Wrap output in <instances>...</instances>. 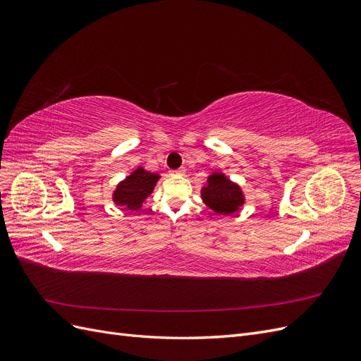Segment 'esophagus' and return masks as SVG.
Masks as SVG:
<instances>
[{"mask_svg": "<svg viewBox=\"0 0 361 361\" xmlns=\"http://www.w3.org/2000/svg\"><path fill=\"white\" fill-rule=\"evenodd\" d=\"M171 174H185V169L182 167V169H178V170H173V171H170Z\"/></svg>", "mask_w": 361, "mask_h": 361, "instance_id": "esophagus-1", "label": "esophagus"}]
</instances>
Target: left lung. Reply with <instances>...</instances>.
Returning <instances> with one entry per match:
<instances>
[{"mask_svg": "<svg viewBox=\"0 0 361 361\" xmlns=\"http://www.w3.org/2000/svg\"><path fill=\"white\" fill-rule=\"evenodd\" d=\"M202 202L218 215H232L245 204V192L241 185L233 182L226 173H209L200 190Z\"/></svg>", "mask_w": 361, "mask_h": 361, "instance_id": "left-lung-1", "label": "left lung"}]
</instances>
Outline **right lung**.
Returning a JSON list of instances; mask_svg holds the SVG:
<instances>
[{"instance_id": "right-lung-1", "label": "right lung", "mask_w": 361, "mask_h": 361, "mask_svg": "<svg viewBox=\"0 0 361 361\" xmlns=\"http://www.w3.org/2000/svg\"><path fill=\"white\" fill-rule=\"evenodd\" d=\"M159 179V173H152L145 167L138 166L123 180H120L116 185L111 199L114 204L120 206L122 209L138 211L143 207L149 195L154 192Z\"/></svg>"}]
</instances>
